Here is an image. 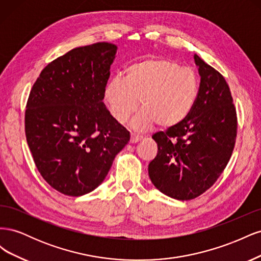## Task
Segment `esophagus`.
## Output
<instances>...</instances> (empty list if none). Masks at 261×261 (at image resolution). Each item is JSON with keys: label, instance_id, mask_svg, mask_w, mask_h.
Returning a JSON list of instances; mask_svg holds the SVG:
<instances>
[{"label": "esophagus", "instance_id": "esophagus-1", "mask_svg": "<svg viewBox=\"0 0 261 261\" xmlns=\"http://www.w3.org/2000/svg\"><path fill=\"white\" fill-rule=\"evenodd\" d=\"M141 139H143V136L134 135V134H132V136H130V143H132V144H135V143H138V141H140Z\"/></svg>", "mask_w": 261, "mask_h": 261}]
</instances>
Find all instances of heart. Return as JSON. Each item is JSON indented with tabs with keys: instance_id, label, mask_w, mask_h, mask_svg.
<instances>
[{
	"instance_id": "obj_1",
	"label": "heart",
	"mask_w": 261,
	"mask_h": 261,
	"mask_svg": "<svg viewBox=\"0 0 261 261\" xmlns=\"http://www.w3.org/2000/svg\"><path fill=\"white\" fill-rule=\"evenodd\" d=\"M199 94L193 70L169 59H148L129 65L124 80L113 77L105 88L109 111L118 123L136 112L134 127L146 129L153 124L164 128L183 123L192 113Z\"/></svg>"
}]
</instances>
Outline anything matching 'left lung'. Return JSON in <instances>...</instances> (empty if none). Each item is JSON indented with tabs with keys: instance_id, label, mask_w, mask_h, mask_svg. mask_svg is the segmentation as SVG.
I'll use <instances>...</instances> for the list:
<instances>
[{
	"instance_id": "obj_1",
	"label": "left lung",
	"mask_w": 261,
	"mask_h": 261,
	"mask_svg": "<svg viewBox=\"0 0 261 261\" xmlns=\"http://www.w3.org/2000/svg\"><path fill=\"white\" fill-rule=\"evenodd\" d=\"M199 94L186 120L152 138L158 153L149 176L161 193L191 200L216 183L230 161L238 134V116L225 78L198 55Z\"/></svg>"
}]
</instances>
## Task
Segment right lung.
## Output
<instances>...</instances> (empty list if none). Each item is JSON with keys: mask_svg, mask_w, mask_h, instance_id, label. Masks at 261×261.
I'll list each match as a JSON object with an SVG mask.
<instances>
[{"mask_svg": "<svg viewBox=\"0 0 261 261\" xmlns=\"http://www.w3.org/2000/svg\"><path fill=\"white\" fill-rule=\"evenodd\" d=\"M116 49L98 42L70 50L49 63L30 90L27 143L41 176L64 195L97 188L129 141L102 102Z\"/></svg>", "mask_w": 261, "mask_h": 261, "instance_id": "right-lung-1", "label": "right lung"}]
</instances>
